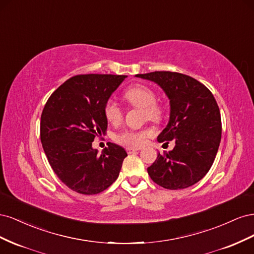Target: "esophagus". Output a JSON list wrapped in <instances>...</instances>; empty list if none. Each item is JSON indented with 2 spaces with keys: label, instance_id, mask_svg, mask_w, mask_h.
<instances>
[{
  "label": "esophagus",
  "instance_id": "esophagus-1",
  "mask_svg": "<svg viewBox=\"0 0 254 254\" xmlns=\"http://www.w3.org/2000/svg\"><path fill=\"white\" fill-rule=\"evenodd\" d=\"M139 150H141L140 147H127V148H126V151H127L128 153H132V152H134V151H139Z\"/></svg>",
  "mask_w": 254,
  "mask_h": 254
}]
</instances>
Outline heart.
<instances>
[{
	"mask_svg": "<svg viewBox=\"0 0 254 254\" xmlns=\"http://www.w3.org/2000/svg\"><path fill=\"white\" fill-rule=\"evenodd\" d=\"M124 98L129 105L144 110V118L153 122H160L164 117L162 106L157 103V93L148 86L137 83L124 92ZM105 117L112 124H119L123 119V110L117 102L109 99L105 104ZM153 134L151 128L140 130H125L115 136V141L127 146H142Z\"/></svg>",
	"mask_w": 254,
	"mask_h": 254,
	"instance_id": "1",
	"label": "heart"
}]
</instances>
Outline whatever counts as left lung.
I'll return each mask as SVG.
<instances>
[{"mask_svg":"<svg viewBox=\"0 0 254 254\" xmlns=\"http://www.w3.org/2000/svg\"><path fill=\"white\" fill-rule=\"evenodd\" d=\"M136 77L155 81L170 98V122L160 143L175 140L148 168L151 180L167 190L187 189L201 180L214 162L221 139V119L212 92L190 76L156 71ZM168 143V142H166Z\"/></svg>","mask_w":254,"mask_h":254,"instance_id":"left-lung-1","label":"left lung"}]
</instances>
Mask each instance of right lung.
<instances>
[{
    "label": "right lung",
    "instance_id": "1",
    "mask_svg": "<svg viewBox=\"0 0 254 254\" xmlns=\"http://www.w3.org/2000/svg\"><path fill=\"white\" fill-rule=\"evenodd\" d=\"M126 75L83 74L67 79L53 92L40 122V139L54 173L76 193L95 195L118 179L127 152L109 143L102 155L92 148L105 134V104Z\"/></svg>",
    "mask_w": 254,
    "mask_h": 254
}]
</instances>
